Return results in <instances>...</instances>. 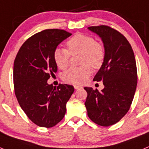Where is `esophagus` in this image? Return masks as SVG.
Returning a JSON list of instances; mask_svg holds the SVG:
<instances>
[{
	"mask_svg": "<svg viewBox=\"0 0 149 149\" xmlns=\"http://www.w3.org/2000/svg\"><path fill=\"white\" fill-rule=\"evenodd\" d=\"M74 88L75 89H81L82 87L80 86H77V85H74Z\"/></svg>",
	"mask_w": 149,
	"mask_h": 149,
	"instance_id": "obj_1",
	"label": "esophagus"
}]
</instances>
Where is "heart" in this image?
Instances as JSON below:
<instances>
[{"mask_svg": "<svg viewBox=\"0 0 149 149\" xmlns=\"http://www.w3.org/2000/svg\"><path fill=\"white\" fill-rule=\"evenodd\" d=\"M68 50L56 48L54 51V60L60 69H64L69 64L72 55L81 54V64L78 68H71L63 74V81L74 84H81L87 80L91 74V68H100L105 57L104 46L95 42L94 38L86 34L73 36L66 42Z\"/></svg>", "mask_w": 149, "mask_h": 149, "instance_id": "b5f03b06", "label": "heart"}]
</instances>
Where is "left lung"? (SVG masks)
I'll use <instances>...</instances> for the list:
<instances>
[{
  "label": "left lung",
  "mask_w": 149,
  "mask_h": 149,
  "mask_svg": "<svg viewBox=\"0 0 149 149\" xmlns=\"http://www.w3.org/2000/svg\"><path fill=\"white\" fill-rule=\"evenodd\" d=\"M101 37L105 50L104 63L93 81H103L101 92L84 87L89 119L101 126L113 125L127 113L137 85V71L131 45L121 33L109 26L88 27Z\"/></svg>",
  "instance_id": "1"
}]
</instances>
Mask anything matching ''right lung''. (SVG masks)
<instances>
[{
  "mask_svg": "<svg viewBox=\"0 0 149 149\" xmlns=\"http://www.w3.org/2000/svg\"><path fill=\"white\" fill-rule=\"evenodd\" d=\"M71 35L59 29L42 30L27 39L15 56L13 67L15 96L27 117L39 127H51L59 123L74 93L72 85L54 86L47 82L57 71L54 51Z\"/></svg>",
  "mask_w": 149,
  "mask_h": 149,
  "instance_id": "obj_1",
  "label": "right lung"
}]
</instances>
